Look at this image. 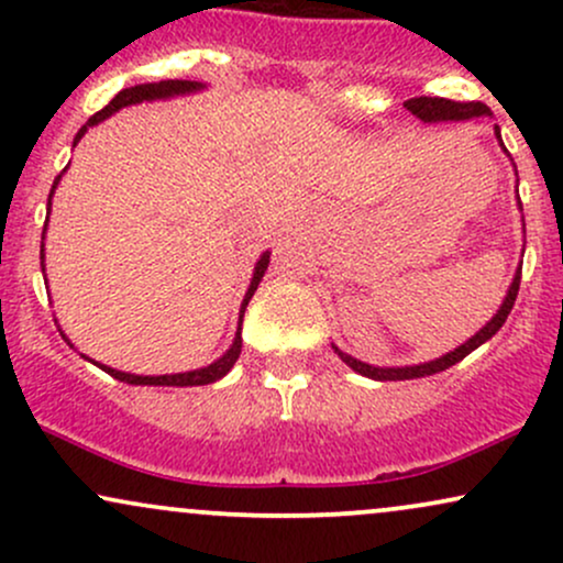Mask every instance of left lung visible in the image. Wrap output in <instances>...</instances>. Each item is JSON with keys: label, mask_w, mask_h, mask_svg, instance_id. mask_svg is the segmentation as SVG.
Masks as SVG:
<instances>
[{"label": "left lung", "mask_w": 563, "mask_h": 563, "mask_svg": "<svg viewBox=\"0 0 563 563\" xmlns=\"http://www.w3.org/2000/svg\"><path fill=\"white\" fill-rule=\"evenodd\" d=\"M405 108L412 115H416V119H421L423 124H437V121H468V119H476V115H489V108L484 106V102H455V100H448V97H412V100L405 102ZM495 134H497V140H500V129H497V126H495ZM500 145H503V140H500ZM503 147H506V145H503ZM519 283H521V269H516L514 283H510L506 299H503L495 318L489 320L479 333L471 335L466 344L452 349V352L442 354V357L431 360V363L405 365V367H376V365L360 363V360H354L352 354L341 352V349L335 344H333V352L339 354V357L344 360V363L352 367L354 373H360V376H367L373 380H407V378L434 376V373L448 371V367L461 363L466 354L474 352V349H479L484 341H489L497 331H500L503 322L508 320L510 309H514L516 294H519Z\"/></svg>", "instance_id": "left-lung-1"}]
</instances>
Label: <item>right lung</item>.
Returning <instances> with one entry per match:
<instances>
[{"label":"right lung","mask_w":563,"mask_h":563,"mask_svg":"<svg viewBox=\"0 0 563 563\" xmlns=\"http://www.w3.org/2000/svg\"><path fill=\"white\" fill-rule=\"evenodd\" d=\"M198 89H203V84L200 81H185V79H166V81H153V84H137V87H129V89H121L119 95L113 97L111 102H108L102 111H97L92 119L87 121L79 129V134H76L74 145L84 137V132H87L89 126L100 124V121H106L108 115H113L115 111H121V108L126 106H134V102H142V100H166V97H177V95H190V92H198ZM66 172V169H63ZM63 174H57L55 183H53V190H49V200H47V214H49V206H53V192L57 183H60ZM44 232H47V224H44ZM44 232H42V273H44ZM269 267V251H264L262 260L256 262L254 267V277H251V286L245 290L243 296V303H241V322H238V333H235V341H232V346L228 352L222 354V357L214 360L211 365L206 367H198V371H187V373H172V376H134V373H124V371H115V367H108V365H100L95 363V360H89V363L100 365L102 371L108 373V376L124 380V384H134V386H206V384H214L222 376H228L230 367L235 365V360L241 357V346H243V339H241V325H243V312L245 307H249L251 296H254V290L260 288L264 273H267ZM63 339H66V333H63ZM68 341V339H66ZM70 344V341H68ZM74 346V344H70Z\"/></svg>","instance_id":"obj_1"}]
</instances>
